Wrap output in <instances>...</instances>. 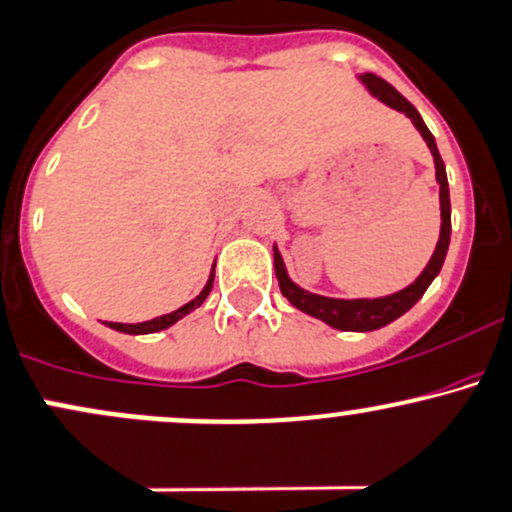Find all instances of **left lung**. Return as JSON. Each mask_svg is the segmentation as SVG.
Here are the masks:
<instances>
[{
  "label": "left lung",
  "instance_id": "left-lung-1",
  "mask_svg": "<svg viewBox=\"0 0 512 512\" xmlns=\"http://www.w3.org/2000/svg\"><path fill=\"white\" fill-rule=\"evenodd\" d=\"M357 77L359 82L369 89L372 97L384 101L386 106L401 111V114H406L408 119L413 121V126L418 128L420 136H423L425 143H428L432 157H435V177H437V184H440V211H442L440 240H437L435 252H432L430 262L425 265L423 272H420V277L415 279L411 286H406V289L396 291V294L391 296H381V299H330V296L311 294V291L301 289V286L291 282L289 274H286L284 260L282 255H279L277 245H274V272H277L279 289H282V294L289 299L291 306H296L299 311L308 313V316L323 320V323H328L330 328L352 330V333H369V330L384 328V325H389L396 318H401L406 311H411L415 303L420 301V296L428 291L432 279L440 274L442 262H445L447 257L449 235H452V206H449V184H447L445 162H442L435 138H432L428 126H425L423 116L418 114V109H415L411 101L403 97L401 92H396L389 82L372 75V72H364V75H357Z\"/></svg>",
  "mask_w": 512,
  "mask_h": 512
}]
</instances>
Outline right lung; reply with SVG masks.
I'll use <instances>...</instances> for the list:
<instances>
[{
	"mask_svg": "<svg viewBox=\"0 0 512 512\" xmlns=\"http://www.w3.org/2000/svg\"><path fill=\"white\" fill-rule=\"evenodd\" d=\"M213 267H216V265H213ZM211 289H213V269H211V274H209V282H206L204 289H201V294L196 296V299L189 301V303H184V306L177 308V311L165 313V316L153 318V320H145V323H106V325H109V328H114V330H119V333H128V335H148V333H157V330L170 328V325L177 323L179 318L189 316V313H192L194 308H199L201 303L206 301V296L211 294Z\"/></svg>",
	"mask_w": 512,
	"mask_h": 512,
	"instance_id": "add662e5",
	"label": "right lung"
}]
</instances>
